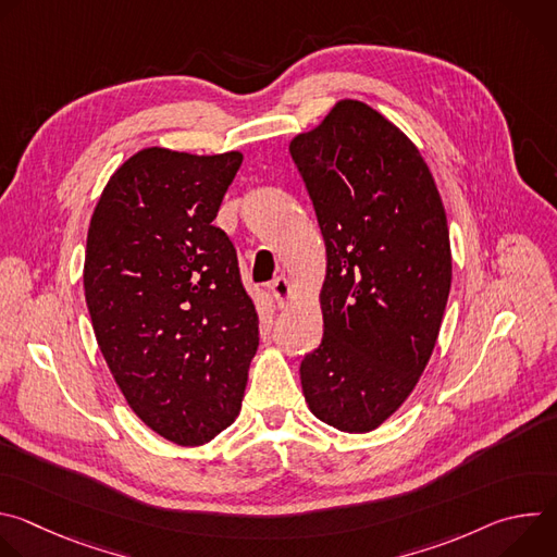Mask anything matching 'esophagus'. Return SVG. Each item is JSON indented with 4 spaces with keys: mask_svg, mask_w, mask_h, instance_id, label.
Returning <instances> with one entry per match:
<instances>
[{
    "mask_svg": "<svg viewBox=\"0 0 557 557\" xmlns=\"http://www.w3.org/2000/svg\"><path fill=\"white\" fill-rule=\"evenodd\" d=\"M271 293H273V297H275L277 306H280V308H284V306L290 301V297H293L290 282H288L286 277H275V280L271 282Z\"/></svg>",
    "mask_w": 557,
    "mask_h": 557,
    "instance_id": "esophagus-1",
    "label": "esophagus"
}]
</instances>
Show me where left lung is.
Segmentation results:
<instances>
[{
  "label": "left lung",
  "instance_id": "left-lung-1",
  "mask_svg": "<svg viewBox=\"0 0 557 557\" xmlns=\"http://www.w3.org/2000/svg\"><path fill=\"white\" fill-rule=\"evenodd\" d=\"M288 151L326 245L324 337L299 366L310 412L350 434L376 430L419 383L451 286L445 207L417 145L344 99Z\"/></svg>",
  "mask_w": 557,
  "mask_h": 557
}]
</instances>
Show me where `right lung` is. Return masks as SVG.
I'll return each mask as SVG.
<instances>
[{"label": "right lung", "mask_w": 557, "mask_h": 557, "mask_svg": "<svg viewBox=\"0 0 557 557\" xmlns=\"http://www.w3.org/2000/svg\"><path fill=\"white\" fill-rule=\"evenodd\" d=\"M240 151L147 147L110 176L90 220L84 288L97 344L134 414L202 445L243 406L258 312L213 226Z\"/></svg>", "instance_id": "obj_1"}]
</instances>
